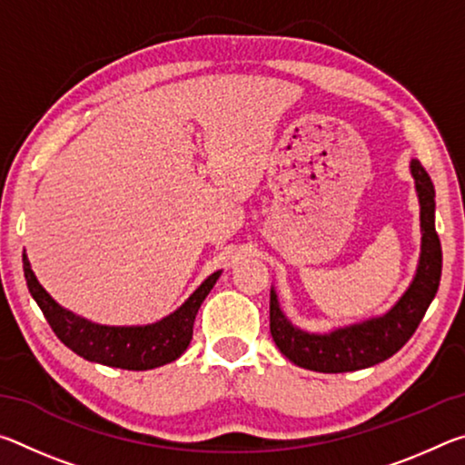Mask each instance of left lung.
<instances>
[{"label":"left lung","instance_id":"8db88e82","mask_svg":"<svg viewBox=\"0 0 465 465\" xmlns=\"http://www.w3.org/2000/svg\"><path fill=\"white\" fill-rule=\"evenodd\" d=\"M420 203V261L406 293L390 312L361 324L312 334L291 324L281 312L277 291L271 289V334L291 363L320 373H346L373 367L402 349L427 313L440 281V242L435 230V186L419 160L411 162Z\"/></svg>","mask_w":465,"mask_h":465}]
</instances>
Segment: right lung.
<instances>
[{
    "label": "right lung",
    "mask_w": 465,
    "mask_h": 465,
    "mask_svg": "<svg viewBox=\"0 0 465 465\" xmlns=\"http://www.w3.org/2000/svg\"><path fill=\"white\" fill-rule=\"evenodd\" d=\"M22 262H25V277L30 295L43 310L59 341L85 361L106 367L129 369V371L162 367L183 355L193 341L196 312L222 274V271H217L204 279L203 285L174 313L155 324L102 326L61 308L35 277L26 254L22 256Z\"/></svg>",
    "instance_id": "add662e5"
}]
</instances>
